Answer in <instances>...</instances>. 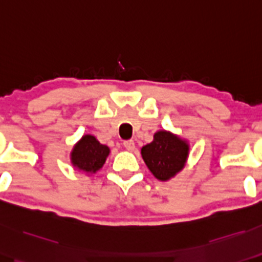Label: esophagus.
Segmentation results:
<instances>
[{
  "mask_svg": "<svg viewBox=\"0 0 262 262\" xmlns=\"http://www.w3.org/2000/svg\"><path fill=\"white\" fill-rule=\"evenodd\" d=\"M123 145H124L126 150H129V151H133L134 149H136V144H134L133 140H124Z\"/></svg>",
  "mask_w": 262,
  "mask_h": 262,
  "instance_id": "34e87169",
  "label": "esophagus"
}]
</instances>
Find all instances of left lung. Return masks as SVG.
Wrapping results in <instances>:
<instances>
[{"label": "left lung", "mask_w": 262, "mask_h": 262, "mask_svg": "<svg viewBox=\"0 0 262 262\" xmlns=\"http://www.w3.org/2000/svg\"><path fill=\"white\" fill-rule=\"evenodd\" d=\"M189 146L180 138L158 132L154 140L142 148V157L149 170L159 180H168L184 168Z\"/></svg>", "instance_id": "left-lung-1"}]
</instances>
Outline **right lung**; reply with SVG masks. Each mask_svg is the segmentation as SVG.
<instances>
[{"label":"right lung","instance_id":"1","mask_svg":"<svg viewBox=\"0 0 262 262\" xmlns=\"http://www.w3.org/2000/svg\"><path fill=\"white\" fill-rule=\"evenodd\" d=\"M109 154L107 145L100 144L93 136H84L72 151V163L79 170L96 173L104 164Z\"/></svg>","mask_w":262,"mask_h":262}]
</instances>
